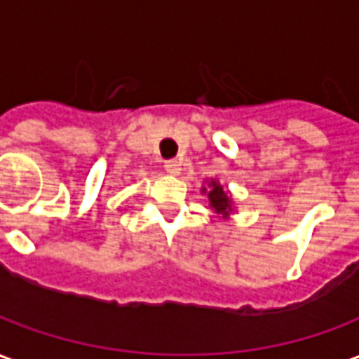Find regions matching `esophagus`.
I'll return each instance as SVG.
<instances>
[{
  "instance_id": "esophagus-1",
  "label": "esophagus",
  "mask_w": 359,
  "mask_h": 359,
  "mask_svg": "<svg viewBox=\"0 0 359 359\" xmlns=\"http://www.w3.org/2000/svg\"><path fill=\"white\" fill-rule=\"evenodd\" d=\"M165 171L171 172V175H179L182 171V165H180V161H167L165 163Z\"/></svg>"
}]
</instances>
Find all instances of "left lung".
Returning a JSON list of instances; mask_svg holds the SVG:
<instances>
[{"label": "left lung", "mask_w": 359, "mask_h": 359, "mask_svg": "<svg viewBox=\"0 0 359 359\" xmlns=\"http://www.w3.org/2000/svg\"><path fill=\"white\" fill-rule=\"evenodd\" d=\"M208 184L202 187V194L208 196L210 200V208L217 215H221L223 219L231 217V213H234V202L233 196L229 194V188H225L217 179L205 180Z\"/></svg>", "instance_id": "left-lung-1"}]
</instances>
